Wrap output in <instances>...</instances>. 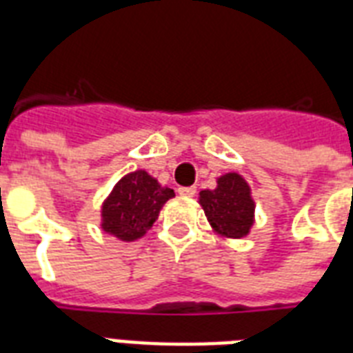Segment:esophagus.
Returning a JSON list of instances; mask_svg holds the SVG:
<instances>
[{"label": "esophagus", "instance_id": "1", "mask_svg": "<svg viewBox=\"0 0 353 353\" xmlns=\"http://www.w3.org/2000/svg\"><path fill=\"white\" fill-rule=\"evenodd\" d=\"M179 193L182 196H193L196 193V190L191 185V188H179Z\"/></svg>", "mask_w": 353, "mask_h": 353}]
</instances>
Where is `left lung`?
I'll use <instances>...</instances> for the list:
<instances>
[{
	"instance_id": "8db88e82",
	"label": "left lung",
	"mask_w": 353,
	"mask_h": 353,
	"mask_svg": "<svg viewBox=\"0 0 353 353\" xmlns=\"http://www.w3.org/2000/svg\"><path fill=\"white\" fill-rule=\"evenodd\" d=\"M199 202L217 234L232 239L247 236L254 223V201L241 174L226 173L217 179L215 190L199 193Z\"/></svg>"
}]
</instances>
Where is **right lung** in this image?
Wrapping results in <instances>:
<instances>
[{
  "label": "right lung",
  "instance_id": "add662e5",
  "mask_svg": "<svg viewBox=\"0 0 353 353\" xmlns=\"http://www.w3.org/2000/svg\"><path fill=\"white\" fill-rule=\"evenodd\" d=\"M173 196L171 188H162L147 171L125 174L103 202L101 228L121 241L139 239L151 230L162 206Z\"/></svg>",
  "mask_w": 353,
  "mask_h": 353
}]
</instances>
